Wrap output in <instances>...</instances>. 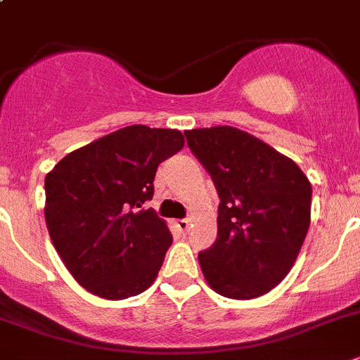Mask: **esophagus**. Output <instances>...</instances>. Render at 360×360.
Wrapping results in <instances>:
<instances>
[{
    "label": "esophagus",
    "instance_id": "esophagus-1",
    "mask_svg": "<svg viewBox=\"0 0 360 360\" xmlns=\"http://www.w3.org/2000/svg\"><path fill=\"white\" fill-rule=\"evenodd\" d=\"M177 229L181 231V233H188V227H190V220L188 218H181V220L176 221Z\"/></svg>",
    "mask_w": 360,
    "mask_h": 360
}]
</instances>
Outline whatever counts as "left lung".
<instances>
[{"mask_svg": "<svg viewBox=\"0 0 360 360\" xmlns=\"http://www.w3.org/2000/svg\"><path fill=\"white\" fill-rule=\"evenodd\" d=\"M184 136L220 197L218 238L199 254L207 284L234 300L268 293L304 245L311 183L293 160L236 127H200Z\"/></svg>", "mask_w": 360, "mask_h": 360, "instance_id": "1", "label": "left lung"}]
</instances>
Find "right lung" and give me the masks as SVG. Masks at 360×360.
<instances>
[{
	"mask_svg": "<svg viewBox=\"0 0 360 360\" xmlns=\"http://www.w3.org/2000/svg\"><path fill=\"white\" fill-rule=\"evenodd\" d=\"M177 129L122 127L67 154L46 176V224L79 286L106 300L146 291L172 245L154 210L158 165L179 153Z\"/></svg>",
	"mask_w": 360,
	"mask_h": 360,
	"instance_id": "right-lung-1",
	"label": "right lung"
}]
</instances>
